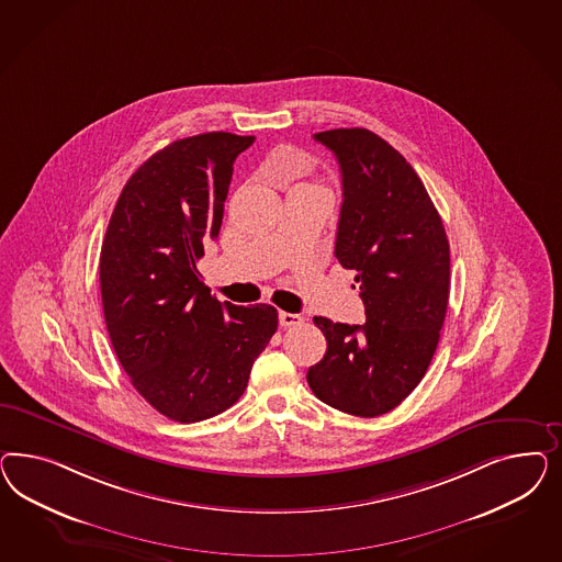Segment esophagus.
<instances>
[{"instance_id": "esophagus-1", "label": "esophagus", "mask_w": 562, "mask_h": 562, "mask_svg": "<svg viewBox=\"0 0 562 562\" xmlns=\"http://www.w3.org/2000/svg\"><path fill=\"white\" fill-rule=\"evenodd\" d=\"M278 319H280L282 327H292V325H301L305 322L303 315H299V313H286V311H280Z\"/></svg>"}]
</instances>
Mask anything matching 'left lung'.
<instances>
[{
	"label": "left lung",
	"instance_id": "obj_1",
	"mask_svg": "<svg viewBox=\"0 0 562 562\" xmlns=\"http://www.w3.org/2000/svg\"><path fill=\"white\" fill-rule=\"evenodd\" d=\"M315 139L340 165L336 257L357 272L367 322L315 317L327 352L306 381L327 406L374 418L416 390L437 350L449 301V240L420 177L383 137L341 127Z\"/></svg>",
	"mask_w": 562,
	"mask_h": 562
}]
</instances>
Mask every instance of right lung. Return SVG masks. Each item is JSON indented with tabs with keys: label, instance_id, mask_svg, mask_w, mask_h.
Returning <instances> with one entry per match:
<instances>
[{
	"label": "right lung",
	"instance_id": "add662e5",
	"mask_svg": "<svg viewBox=\"0 0 562 562\" xmlns=\"http://www.w3.org/2000/svg\"><path fill=\"white\" fill-rule=\"evenodd\" d=\"M254 142L210 132L153 154L125 183L102 240L113 350L137 393L177 423L231 408L278 329L272 305L221 303L198 272L221 233L233 162Z\"/></svg>",
	"mask_w": 562,
	"mask_h": 562
}]
</instances>
